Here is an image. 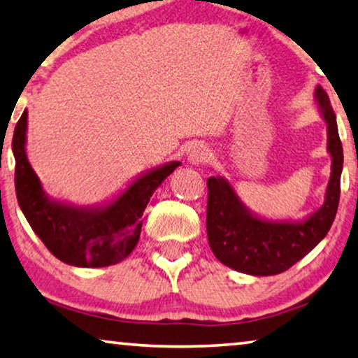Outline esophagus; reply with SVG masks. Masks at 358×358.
Instances as JSON below:
<instances>
[{"label": "esophagus", "instance_id": "esophagus-1", "mask_svg": "<svg viewBox=\"0 0 358 358\" xmlns=\"http://www.w3.org/2000/svg\"><path fill=\"white\" fill-rule=\"evenodd\" d=\"M208 157H210V151L207 146L202 143L192 145L188 151V162L192 164V166H199V164H203Z\"/></svg>", "mask_w": 358, "mask_h": 358}]
</instances>
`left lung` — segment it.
Listing matches in <instances>:
<instances>
[{
    "label": "left lung",
    "mask_w": 358,
    "mask_h": 358,
    "mask_svg": "<svg viewBox=\"0 0 358 358\" xmlns=\"http://www.w3.org/2000/svg\"><path fill=\"white\" fill-rule=\"evenodd\" d=\"M314 99L327 124V151L331 173L325 201L304 220H268L253 213L237 196L228 180L210 177L207 202V237L215 257L228 268L248 275H275L304 258L330 231L339 203L343 145L336 115L320 86Z\"/></svg>",
    "instance_id": "8db88e82"
}]
</instances>
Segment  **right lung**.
Masks as SVG:
<instances>
[{"label": "right lung", "mask_w": 358, "mask_h": 358, "mask_svg": "<svg viewBox=\"0 0 358 358\" xmlns=\"http://www.w3.org/2000/svg\"><path fill=\"white\" fill-rule=\"evenodd\" d=\"M27 126L25 110L13 137L15 194L35 234L55 258L76 268H105L127 258L140 239L150 197L181 162H166L138 175L111 201L75 206L52 199L43 189L27 157Z\"/></svg>", "instance_id": "obj_1"}]
</instances>
